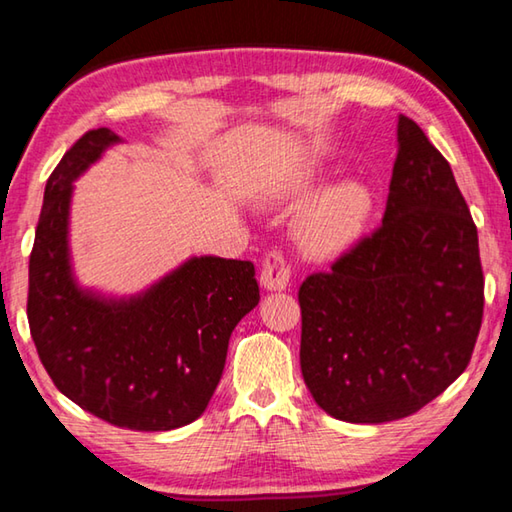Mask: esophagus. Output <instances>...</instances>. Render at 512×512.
<instances>
[{"instance_id": "esophagus-1", "label": "esophagus", "mask_w": 512, "mask_h": 512, "mask_svg": "<svg viewBox=\"0 0 512 512\" xmlns=\"http://www.w3.org/2000/svg\"><path fill=\"white\" fill-rule=\"evenodd\" d=\"M259 282L266 291H284L291 282V266L287 259L280 253V250H271L264 257L262 264V275H259Z\"/></svg>"}]
</instances>
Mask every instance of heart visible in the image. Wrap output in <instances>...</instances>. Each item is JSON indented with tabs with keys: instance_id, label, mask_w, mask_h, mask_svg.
I'll return each mask as SVG.
<instances>
[{
	"instance_id": "heart-1",
	"label": "heart",
	"mask_w": 512,
	"mask_h": 512,
	"mask_svg": "<svg viewBox=\"0 0 512 512\" xmlns=\"http://www.w3.org/2000/svg\"><path fill=\"white\" fill-rule=\"evenodd\" d=\"M309 185V173L282 178L264 189L262 201L268 205L296 203ZM370 214V187L354 178L339 180V183L320 189L300 207L296 221H293V237L305 255L329 257L352 246L363 235Z\"/></svg>"
}]
</instances>
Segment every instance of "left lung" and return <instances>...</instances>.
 Wrapping results in <instances>:
<instances>
[{
  "label": "left lung",
  "instance_id": "8db88e82",
  "mask_svg": "<svg viewBox=\"0 0 512 512\" xmlns=\"http://www.w3.org/2000/svg\"><path fill=\"white\" fill-rule=\"evenodd\" d=\"M300 368L311 397L343 422L420 411L470 363L483 318L479 237L452 167L413 119L379 228L298 291Z\"/></svg>",
  "mask_w": 512,
  "mask_h": 512
}]
</instances>
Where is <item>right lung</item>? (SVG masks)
<instances>
[{"instance_id":"obj_1","label":"right lung","mask_w":512,"mask_h":512,"mask_svg":"<svg viewBox=\"0 0 512 512\" xmlns=\"http://www.w3.org/2000/svg\"><path fill=\"white\" fill-rule=\"evenodd\" d=\"M121 142L88 131L51 173L29 259L33 343L65 397L121 429L171 431L201 418L223 375L232 329L257 307L255 266L189 257L149 289H83L69 255L74 180Z\"/></svg>"}]
</instances>
